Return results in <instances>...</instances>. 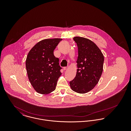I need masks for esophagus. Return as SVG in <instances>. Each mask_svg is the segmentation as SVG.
I'll return each instance as SVG.
<instances>
[{
  "label": "esophagus",
  "mask_w": 131,
  "mask_h": 131,
  "mask_svg": "<svg viewBox=\"0 0 131 131\" xmlns=\"http://www.w3.org/2000/svg\"><path fill=\"white\" fill-rule=\"evenodd\" d=\"M67 69H68V67H63V70H66Z\"/></svg>",
  "instance_id": "esophagus-1"
}]
</instances>
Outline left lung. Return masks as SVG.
Returning <instances> with one entry per match:
<instances>
[{
  "label": "left lung",
  "instance_id": "1",
  "mask_svg": "<svg viewBox=\"0 0 131 131\" xmlns=\"http://www.w3.org/2000/svg\"><path fill=\"white\" fill-rule=\"evenodd\" d=\"M73 39L78 48V69L74 79L70 81V85L75 92L86 93L99 81L104 57L97 46L90 40L81 37H75Z\"/></svg>",
  "mask_w": 131,
  "mask_h": 131
}]
</instances>
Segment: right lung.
Returning <instances> with one entry per match:
<instances>
[{"label":"right lung","instance_id":"add662e5","mask_svg":"<svg viewBox=\"0 0 131 131\" xmlns=\"http://www.w3.org/2000/svg\"><path fill=\"white\" fill-rule=\"evenodd\" d=\"M60 38L44 39L36 44L28 53L26 69L28 79L35 91L42 94L53 91L61 75L59 59L53 51Z\"/></svg>","mask_w":131,"mask_h":131}]
</instances>
